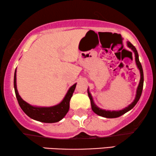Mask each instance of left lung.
<instances>
[{"label":"left lung","instance_id":"8db88e82","mask_svg":"<svg viewBox=\"0 0 156 156\" xmlns=\"http://www.w3.org/2000/svg\"><path fill=\"white\" fill-rule=\"evenodd\" d=\"M127 46L128 47L130 48V49L132 50L133 51V53L135 54V61H136V66L138 67V69H139L140 71V74H141V79H140V82L139 84V86L137 87V90H136V98L135 100H133V102L131 103V105H129L128 107H126V108L122 109V110H119V111H106L105 109H102L98 107L97 105H95V103H94V101L93 100V98H92L91 94L90 93V92L87 89V93H88V96L90 100V103H91V107L93 111L95 112V114H97L98 115L101 116V117H106V118H117L119 117L120 116H122L125 114L127 112H129V110H131V109L133 108V107L136 105V103L138 102V101L139 100L140 98H141V93H142V90H143V86H144V72H143V69H142V66L140 63L139 59V54H138L137 50L136 49L134 46H133L132 44L129 41H127Z\"/></svg>","mask_w":156,"mask_h":156}]
</instances>
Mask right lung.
Listing matches in <instances>:
<instances>
[{
    "label": "right lung",
    "instance_id": "obj_1",
    "mask_svg": "<svg viewBox=\"0 0 156 156\" xmlns=\"http://www.w3.org/2000/svg\"><path fill=\"white\" fill-rule=\"evenodd\" d=\"M76 83L70 87L63 100L55 106L49 107H40L32 106L22 99L19 95L16 85V69L14 75V88L17 102L24 112L32 119L44 123H54L63 119L69 112L70 100L75 90Z\"/></svg>",
    "mask_w": 156,
    "mask_h": 156
}]
</instances>
